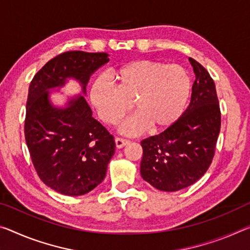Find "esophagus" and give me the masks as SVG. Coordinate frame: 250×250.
Returning a JSON list of instances; mask_svg holds the SVG:
<instances>
[{
	"label": "esophagus",
	"instance_id": "34e87169",
	"mask_svg": "<svg viewBox=\"0 0 250 250\" xmlns=\"http://www.w3.org/2000/svg\"><path fill=\"white\" fill-rule=\"evenodd\" d=\"M114 142H116L117 148H119V149L124 148V146H128V145L130 144V141H129V140L124 139V138H119V137H117L116 139H114Z\"/></svg>",
	"mask_w": 250,
	"mask_h": 250
}]
</instances>
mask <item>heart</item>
Instances as JSON below:
<instances>
[{"instance_id":"1","label":"heart","mask_w":250,"mask_h":250,"mask_svg":"<svg viewBox=\"0 0 250 250\" xmlns=\"http://www.w3.org/2000/svg\"><path fill=\"white\" fill-rule=\"evenodd\" d=\"M116 88L104 77L93 81L90 101L99 118L116 125L133 108L137 113L121 125L128 134L144 132L149 126L162 131L175 125L187 106L191 80L180 64L140 60L130 62L111 73Z\"/></svg>"}]
</instances>
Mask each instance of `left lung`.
<instances>
[{"label": "left lung", "mask_w": 250, "mask_h": 250, "mask_svg": "<svg viewBox=\"0 0 250 250\" xmlns=\"http://www.w3.org/2000/svg\"><path fill=\"white\" fill-rule=\"evenodd\" d=\"M196 80L188 108L175 125L141 141L140 172L162 191H178L199 180L215 156L221 113L216 85L199 62L189 58Z\"/></svg>", "instance_id": "8db88e82"}]
</instances>
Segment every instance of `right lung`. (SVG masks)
Listing matches in <instances>:
<instances>
[{
	"label": "right lung",
	"mask_w": 250,
	"mask_h": 250,
	"mask_svg": "<svg viewBox=\"0 0 250 250\" xmlns=\"http://www.w3.org/2000/svg\"><path fill=\"white\" fill-rule=\"evenodd\" d=\"M108 61L104 52L68 51L51 59L30 83L24 122L27 148L40 179L62 195L81 196L100 185L116 144L92 117L84 97L59 109L50 104L47 90L73 78L85 93L90 75Z\"/></svg>",
	"instance_id": "1"
}]
</instances>
